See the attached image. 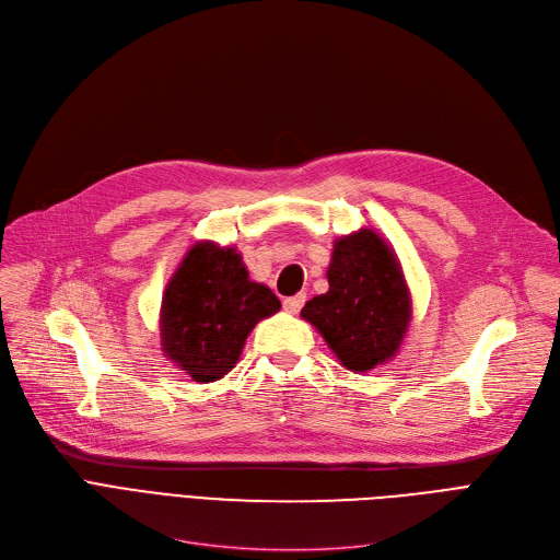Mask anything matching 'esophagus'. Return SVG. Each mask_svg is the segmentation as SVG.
I'll return each mask as SVG.
<instances>
[{
    "instance_id": "obj_1",
    "label": "esophagus",
    "mask_w": 560,
    "mask_h": 560,
    "mask_svg": "<svg viewBox=\"0 0 560 560\" xmlns=\"http://www.w3.org/2000/svg\"><path fill=\"white\" fill-rule=\"evenodd\" d=\"M304 302H306V295H304V292H298V295H292V298H285V300H283V308H285L288 313H300V308L304 306Z\"/></svg>"
}]
</instances>
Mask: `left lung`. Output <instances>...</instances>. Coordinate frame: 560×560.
Wrapping results in <instances>:
<instances>
[{
    "instance_id": "left-lung-1",
    "label": "left lung",
    "mask_w": 560,
    "mask_h": 560,
    "mask_svg": "<svg viewBox=\"0 0 560 560\" xmlns=\"http://www.w3.org/2000/svg\"><path fill=\"white\" fill-rule=\"evenodd\" d=\"M329 290L302 308L351 372H368L397 357L410 322V292L393 247L372 229L334 243Z\"/></svg>"
}]
</instances>
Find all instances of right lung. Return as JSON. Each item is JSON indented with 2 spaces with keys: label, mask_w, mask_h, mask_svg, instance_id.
Returning a JSON list of instances; mask_svg holds the SVG:
<instances>
[{
  "label": "right lung",
  "mask_w": 560,
  "mask_h": 560,
  "mask_svg": "<svg viewBox=\"0 0 560 560\" xmlns=\"http://www.w3.org/2000/svg\"><path fill=\"white\" fill-rule=\"evenodd\" d=\"M279 308L275 292L249 279L238 252L201 241L165 285L161 347L176 368L211 384L238 363L258 322Z\"/></svg>",
  "instance_id": "obj_1"
}]
</instances>
